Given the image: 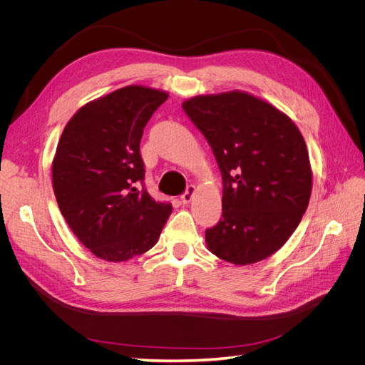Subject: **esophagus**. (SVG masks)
<instances>
[{
    "label": "esophagus",
    "mask_w": 365,
    "mask_h": 365,
    "mask_svg": "<svg viewBox=\"0 0 365 365\" xmlns=\"http://www.w3.org/2000/svg\"><path fill=\"white\" fill-rule=\"evenodd\" d=\"M195 192H196V187H195L193 184H190V185H187V189H185V192H184V193L181 195V201H182V204H189V202L192 201V197H193Z\"/></svg>",
    "instance_id": "34e87169"
}]
</instances>
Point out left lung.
Instances as JSON below:
<instances>
[{
  "label": "left lung",
  "instance_id": "obj_1",
  "mask_svg": "<svg viewBox=\"0 0 365 365\" xmlns=\"http://www.w3.org/2000/svg\"><path fill=\"white\" fill-rule=\"evenodd\" d=\"M182 109L222 175V217L205 230L208 250L235 264L269 257L291 237L311 197L300 130L277 108L242 91L196 96Z\"/></svg>",
  "mask_w": 365,
  "mask_h": 365
}]
</instances>
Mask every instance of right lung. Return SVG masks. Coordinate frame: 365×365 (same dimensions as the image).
<instances>
[{"label": "right lung", "mask_w": 365, "mask_h": 365, "mask_svg": "<svg viewBox=\"0 0 365 365\" xmlns=\"http://www.w3.org/2000/svg\"><path fill=\"white\" fill-rule=\"evenodd\" d=\"M168 97L140 85L120 88L82 106L58 143L51 170L59 210L103 260L149 251L172 213V204L157 202L145 189L140 153L143 129Z\"/></svg>", "instance_id": "add662e5"}]
</instances>
